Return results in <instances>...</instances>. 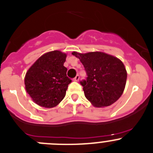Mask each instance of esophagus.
<instances>
[{"instance_id":"obj_1","label":"esophagus","mask_w":153,"mask_h":153,"mask_svg":"<svg viewBox=\"0 0 153 153\" xmlns=\"http://www.w3.org/2000/svg\"><path fill=\"white\" fill-rule=\"evenodd\" d=\"M79 78H80L79 75H76V77H75V78H74V81H79Z\"/></svg>"}]
</instances>
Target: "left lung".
<instances>
[{
	"instance_id": "1",
	"label": "left lung",
	"mask_w": 153,
	"mask_h": 153,
	"mask_svg": "<svg viewBox=\"0 0 153 153\" xmlns=\"http://www.w3.org/2000/svg\"><path fill=\"white\" fill-rule=\"evenodd\" d=\"M83 64L86 81H81L85 96L94 106H109L122 96L127 81V71L118 58L100 52H72Z\"/></svg>"
}]
</instances>
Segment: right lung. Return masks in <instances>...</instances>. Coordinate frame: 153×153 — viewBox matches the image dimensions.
Listing matches in <instances>:
<instances>
[{"label": "right lung", "instance_id": "right-lung-1", "mask_svg": "<svg viewBox=\"0 0 153 153\" xmlns=\"http://www.w3.org/2000/svg\"><path fill=\"white\" fill-rule=\"evenodd\" d=\"M66 56L59 51L45 53L27 71L24 79L25 90L40 106L53 108L65 97L68 84L72 82L63 65Z\"/></svg>", "mask_w": 153, "mask_h": 153}]
</instances>
